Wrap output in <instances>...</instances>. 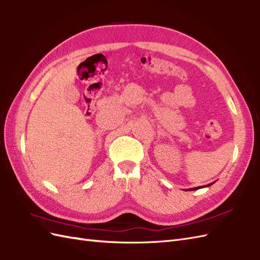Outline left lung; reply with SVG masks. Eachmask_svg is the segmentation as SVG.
Segmentation results:
<instances>
[{
    "instance_id": "1",
    "label": "left lung",
    "mask_w": 260,
    "mask_h": 260,
    "mask_svg": "<svg viewBox=\"0 0 260 260\" xmlns=\"http://www.w3.org/2000/svg\"><path fill=\"white\" fill-rule=\"evenodd\" d=\"M213 182H211V183H209V184H207V186L206 187H209V186H211V184H212ZM198 188H201V187H196V188H191V189H187L188 190V191H190V190H197Z\"/></svg>"
}]
</instances>
